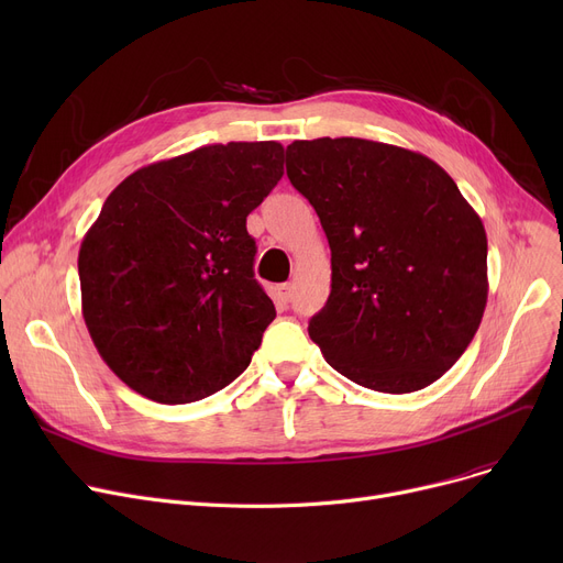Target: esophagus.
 <instances>
[{
	"instance_id": "obj_1",
	"label": "esophagus",
	"mask_w": 563,
	"mask_h": 563,
	"mask_svg": "<svg viewBox=\"0 0 563 563\" xmlns=\"http://www.w3.org/2000/svg\"><path fill=\"white\" fill-rule=\"evenodd\" d=\"M276 299H278V303H283V306L291 303V299H294V285H289V283L278 285V287H276Z\"/></svg>"
}]
</instances>
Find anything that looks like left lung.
Segmentation results:
<instances>
[{
	"label": "left lung",
	"mask_w": 563,
	"mask_h": 563,
	"mask_svg": "<svg viewBox=\"0 0 563 563\" xmlns=\"http://www.w3.org/2000/svg\"><path fill=\"white\" fill-rule=\"evenodd\" d=\"M287 177L331 246V297L308 327L323 358L376 393L431 386L486 310L479 214L445 168L380 141H294Z\"/></svg>",
	"instance_id": "1"
}]
</instances>
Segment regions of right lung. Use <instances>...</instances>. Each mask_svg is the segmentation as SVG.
I'll return each instance as SVG.
<instances>
[{
  "label": "right lung",
  "instance_id": "obj_1",
  "mask_svg": "<svg viewBox=\"0 0 563 563\" xmlns=\"http://www.w3.org/2000/svg\"><path fill=\"white\" fill-rule=\"evenodd\" d=\"M276 141H230L147 164L118 185L79 249L81 314L134 393L210 397L240 376L276 317L253 276L246 217L283 177Z\"/></svg>",
  "mask_w": 563,
  "mask_h": 563
}]
</instances>
